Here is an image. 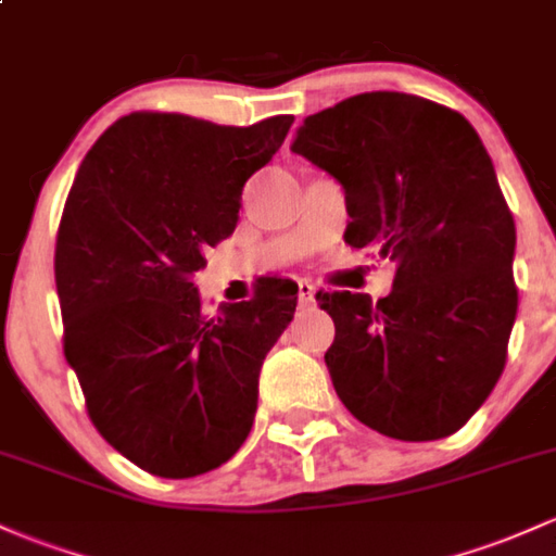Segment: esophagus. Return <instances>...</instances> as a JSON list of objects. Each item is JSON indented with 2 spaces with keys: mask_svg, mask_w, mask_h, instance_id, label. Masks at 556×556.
<instances>
[{
  "mask_svg": "<svg viewBox=\"0 0 556 556\" xmlns=\"http://www.w3.org/2000/svg\"><path fill=\"white\" fill-rule=\"evenodd\" d=\"M300 302L304 307L315 304V286L307 283V280H300Z\"/></svg>",
  "mask_w": 556,
  "mask_h": 556,
  "instance_id": "34e87169",
  "label": "esophagus"
}]
</instances>
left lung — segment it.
Returning a JSON list of instances; mask_svg holds the SVG:
<instances>
[{"instance_id": "left-lung-1", "label": "left lung", "mask_w": 556, "mask_h": 556, "mask_svg": "<svg viewBox=\"0 0 556 556\" xmlns=\"http://www.w3.org/2000/svg\"><path fill=\"white\" fill-rule=\"evenodd\" d=\"M291 151L342 185L344 241L397 265L379 302L318 294L333 390L387 438H447L493 392L517 318L515 219L480 135L432 100L363 92L304 118Z\"/></svg>"}]
</instances>
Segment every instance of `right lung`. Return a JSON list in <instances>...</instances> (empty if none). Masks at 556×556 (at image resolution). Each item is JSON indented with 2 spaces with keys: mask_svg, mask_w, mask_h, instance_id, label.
<instances>
[{
  "mask_svg": "<svg viewBox=\"0 0 556 556\" xmlns=\"http://www.w3.org/2000/svg\"><path fill=\"white\" fill-rule=\"evenodd\" d=\"M291 122L129 113L71 185L55 247L65 361L98 432L151 475L223 467L252 432L262 361L294 318L296 286L273 278L206 315L190 278L236 230L243 185Z\"/></svg>",
  "mask_w": 556,
  "mask_h": 556,
  "instance_id": "right-lung-1",
  "label": "right lung"
}]
</instances>
